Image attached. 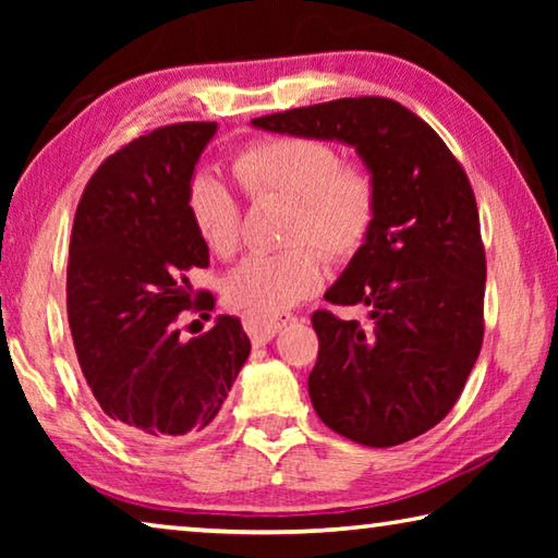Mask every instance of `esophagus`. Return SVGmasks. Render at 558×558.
<instances>
[{"mask_svg": "<svg viewBox=\"0 0 558 558\" xmlns=\"http://www.w3.org/2000/svg\"><path fill=\"white\" fill-rule=\"evenodd\" d=\"M290 323H295V315L290 313H278V315H245L243 317V327L245 332L251 335V339L256 344L270 342L282 327H288Z\"/></svg>", "mask_w": 558, "mask_h": 558, "instance_id": "1", "label": "esophagus"}]
</instances>
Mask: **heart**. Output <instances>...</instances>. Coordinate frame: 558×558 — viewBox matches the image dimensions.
Instances as JSON below:
<instances>
[{
    "label": "heart",
    "instance_id": "heart-1",
    "mask_svg": "<svg viewBox=\"0 0 558 558\" xmlns=\"http://www.w3.org/2000/svg\"><path fill=\"white\" fill-rule=\"evenodd\" d=\"M235 177L251 196L290 204L282 253H256L226 280V300L248 315H278L313 295L325 282V256L352 258L369 239L376 219V184L369 169L342 165L337 149L310 137H278L245 149ZM196 231L216 256H231L241 243V206L216 174H199L189 189ZM310 242L317 244L313 250Z\"/></svg>",
    "mask_w": 558,
    "mask_h": 558
}]
</instances>
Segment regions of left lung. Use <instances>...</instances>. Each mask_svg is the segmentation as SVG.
Returning <instances> with one entry per match:
<instances>
[{"mask_svg":"<svg viewBox=\"0 0 558 558\" xmlns=\"http://www.w3.org/2000/svg\"><path fill=\"white\" fill-rule=\"evenodd\" d=\"M290 137L354 147L376 184V219L335 305L369 325L313 315L319 339L307 391L325 426L391 448L446 418L483 347L485 248L472 186L446 143L389 98H342L251 120Z\"/></svg>","mask_w":558,"mask_h":558,"instance_id":"1","label":"left lung"}]
</instances>
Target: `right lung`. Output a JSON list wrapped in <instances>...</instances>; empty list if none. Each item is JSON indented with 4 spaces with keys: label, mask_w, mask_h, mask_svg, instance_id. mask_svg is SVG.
Returning <instances> with one entry per match:
<instances>
[{
    "label": "right lung",
    "mask_w": 558,
    "mask_h": 558,
    "mask_svg": "<svg viewBox=\"0 0 558 558\" xmlns=\"http://www.w3.org/2000/svg\"><path fill=\"white\" fill-rule=\"evenodd\" d=\"M216 130L179 122L125 145L75 209L65 282L75 354L110 426L145 446L202 436L251 354L233 315L189 342L177 329L179 313L204 295L186 278L209 266L189 189Z\"/></svg>",
    "instance_id": "obj_1"
}]
</instances>
